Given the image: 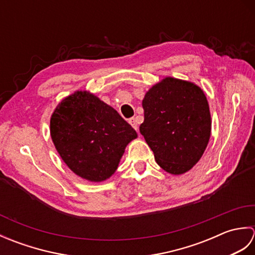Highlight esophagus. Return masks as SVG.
<instances>
[{"label": "esophagus", "instance_id": "esophagus-1", "mask_svg": "<svg viewBox=\"0 0 255 255\" xmlns=\"http://www.w3.org/2000/svg\"><path fill=\"white\" fill-rule=\"evenodd\" d=\"M128 122H129V124L131 125L132 128L134 129V130H138V123H137V119H136V118L132 117V118L129 119Z\"/></svg>", "mask_w": 255, "mask_h": 255}]
</instances>
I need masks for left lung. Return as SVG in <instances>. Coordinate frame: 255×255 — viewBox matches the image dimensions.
<instances>
[{
	"label": "left lung",
	"instance_id": "left-lung-1",
	"mask_svg": "<svg viewBox=\"0 0 255 255\" xmlns=\"http://www.w3.org/2000/svg\"><path fill=\"white\" fill-rule=\"evenodd\" d=\"M142 107L144 121L139 130L156 163L174 175L191 170L210 138V112L202 89L165 78L147 92Z\"/></svg>",
	"mask_w": 255,
	"mask_h": 255
}]
</instances>
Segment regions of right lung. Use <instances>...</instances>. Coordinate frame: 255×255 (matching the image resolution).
<instances>
[{
  "label": "right lung",
  "instance_id": "right-lung-1",
  "mask_svg": "<svg viewBox=\"0 0 255 255\" xmlns=\"http://www.w3.org/2000/svg\"><path fill=\"white\" fill-rule=\"evenodd\" d=\"M57 151L75 174L91 182L112 176L137 132L119 114L88 92L64 99L50 119Z\"/></svg>",
  "mask_w": 255,
  "mask_h": 255
}]
</instances>
